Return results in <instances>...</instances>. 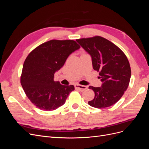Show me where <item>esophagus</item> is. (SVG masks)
<instances>
[{"instance_id":"1","label":"esophagus","mask_w":149,"mask_h":149,"mask_svg":"<svg viewBox=\"0 0 149 149\" xmlns=\"http://www.w3.org/2000/svg\"><path fill=\"white\" fill-rule=\"evenodd\" d=\"M74 87L76 89L79 90V91H83L85 89H87V86H86L77 84L74 85Z\"/></svg>"}]
</instances>
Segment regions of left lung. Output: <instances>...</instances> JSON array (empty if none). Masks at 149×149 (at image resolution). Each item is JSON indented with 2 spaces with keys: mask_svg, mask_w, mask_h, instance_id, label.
Masks as SVG:
<instances>
[{
  "mask_svg": "<svg viewBox=\"0 0 149 149\" xmlns=\"http://www.w3.org/2000/svg\"><path fill=\"white\" fill-rule=\"evenodd\" d=\"M92 58L93 69L99 72L101 87L90 86L94 97L89 106L104 108L114 104L123 96L130 82L131 70L124 53L115 44L100 36L76 40Z\"/></svg>",
  "mask_w": 149,
  "mask_h": 149,
  "instance_id": "8db88e82",
  "label": "left lung"
}]
</instances>
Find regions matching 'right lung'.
<instances>
[{"instance_id": "obj_1", "label": "right lung", "mask_w": 149, "mask_h": 149, "mask_svg": "<svg viewBox=\"0 0 149 149\" xmlns=\"http://www.w3.org/2000/svg\"><path fill=\"white\" fill-rule=\"evenodd\" d=\"M79 48L74 40H52L35 48L26 58L20 83L26 96L38 109H56L74 90L73 85H62L53 78L70 54Z\"/></svg>"}]
</instances>
